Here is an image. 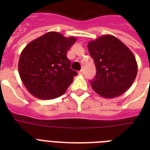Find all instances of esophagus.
Wrapping results in <instances>:
<instances>
[{"label":"esophagus","mask_w":150,"mask_h":150,"mask_svg":"<svg viewBox=\"0 0 150 150\" xmlns=\"http://www.w3.org/2000/svg\"><path fill=\"white\" fill-rule=\"evenodd\" d=\"M79 75H84V70H81V71H80L79 72Z\"/></svg>","instance_id":"1"}]
</instances>
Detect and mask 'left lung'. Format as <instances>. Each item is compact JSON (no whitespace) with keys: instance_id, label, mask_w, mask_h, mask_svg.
<instances>
[{"instance_id":"1","label":"left lung","mask_w":150,"mask_h":150,"mask_svg":"<svg viewBox=\"0 0 150 150\" xmlns=\"http://www.w3.org/2000/svg\"><path fill=\"white\" fill-rule=\"evenodd\" d=\"M94 60L96 75L92 88L102 97L113 99L122 95L135 81L138 64L132 50L112 35H103L88 43Z\"/></svg>"}]
</instances>
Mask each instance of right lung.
Wrapping results in <instances>:
<instances>
[{
    "label": "right lung",
    "mask_w": 150,
    "mask_h": 150,
    "mask_svg": "<svg viewBox=\"0 0 150 150\" xmlns=\"http://www.w3.org/2000/svg\"><path fill=\"white\" fill-rule=\"evenodd\" d=\"M76 40L75 36L48 32L25 46L18 60V73L33 96L52 100L65 93L77 75L67 57V52Z\"/></svg>",
    "instance_id": "1"
}]
</instances>
